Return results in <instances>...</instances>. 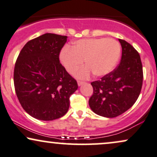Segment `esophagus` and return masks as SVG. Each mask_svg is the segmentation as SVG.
Here are the masks:
<instances>
[{"instance_id":"obj_1","label":"esophagus","mask_w":157,"mask_h":157,"mask_svg":"<svg viewBox=\"0 0 157 157\" xmlns=\"http://www.w3.org/2000/svg\"><path fill=\"white\" fill-rule=\"evenodd\" d=\"M84 83H85V82H83V81H80V80L77 81V84H78V86H82V85L84 84Z\"/></svg>"}]
</instances>
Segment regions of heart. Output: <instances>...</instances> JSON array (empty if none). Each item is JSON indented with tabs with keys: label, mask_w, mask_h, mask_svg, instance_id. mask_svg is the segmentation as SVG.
Instances as JSON below:
<instances>
[{
	"label": "heart",
	"mask_w": 157,
	"mask_h": 157,
	"mask_svg": "<svg viewBox=\"0 0 157 157\" xmlns=\"http://www.w3.org/2000/svg\"><path fill=\"white\" fill-rule=\"evenodd\" d=\"M120 52V45L114 39H82L76 41L71 48H63L60 60L69 73L80 67L85 60L87 66L75 73L77 78H87L92 73L97 77H104L116 67Z\"/></svg>",
	"instance_id": "b5f03b06"
}]
</instances>
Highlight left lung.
Listing matches in <instances>:
<instances>
[{
	"label": "left lung",
	"mask_w": 157,
	"mask_h": 157,
	"mask_svg": "<svg viewBox=\"0 0 157 157\" xmlns=\"http://www.w3.org/2000/svg\"><path fill=\"white\" fill-rule=\"evenodd\" d=\"M119 41L122 46L120 63L101 80L91 83L94 91L89 106L95 113L104 117H116L130 109L137 100L142 86L140 55L125 40Z\"/></svg>",
	"instance_id": "left-lung-1"
}]
</instances>
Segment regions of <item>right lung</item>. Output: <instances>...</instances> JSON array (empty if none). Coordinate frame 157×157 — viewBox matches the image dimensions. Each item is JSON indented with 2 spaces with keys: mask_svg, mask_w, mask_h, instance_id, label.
Segmentation results:
<instances>
[{
  "mask_svg": "<svg viewBox=\"0 0 157 157\" xmlns=\"http://www.w3.org/2000/svg\"><path fill=\"white\" fill-rule=\"evenodd\" d=\"M66 40V36L46 33L27 42L16 60V94L23 109L37 120L50 121L64 116L69 97L78 88L60 63L59 55Z\"/></svg>",
  "mask_w": 157,
  "mask_h": 157,
  "instance_id": "add662e5",
  "label": "right lung"
}]
</instances>
